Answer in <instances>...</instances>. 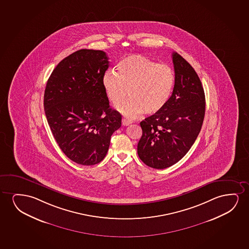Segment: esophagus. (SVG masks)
Wrapping results in <instances>:
<instances>
[{
  "label": "esophagus",
  "mask_w": 249,
  "mask_h": 249,
  "mask_svg": "<svg viewBox=\"0 0 249 249\" xmlns=\"http://www.w3.org/2000/svg\"><path fill=\"white\" fill-rule=\"evenodd\" d=\"M122 123H123V126H128V125H130V124L132 123V121L123 118V121H122Z\"/></svg>",
  "instance_id": "1"
}]
</instances>
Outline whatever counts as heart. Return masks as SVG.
<instances>
[{"label":"heart","mask_w":249,"mask_h":249,"mask_svg":"<svg viewBox=\"0 0 249 249\" xmlns=\"http://www.w3.org/2000/svg\"><path fill=\"white\" fill-rule=\"evenodd\" d=\"M116 71H106L103 86L109 101L118 106V110L126 117L140 113L153 115L166 106L175 83L171 67L160 65L143 55H131L116 65Z\"/></svg>","instance_id":"heart-1"}]
</instances>
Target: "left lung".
I'll return each instance as SVG.
<instances>
[{
    "label": "left lung",
    "mask_w": 249,
    "mask_h": 249,
    "mask_svg": "<svg viewBox=\"0 0 249 249\" xmlns=\"http://www.w3.org/2000/svg\"><path fill=\"white\" fill-rule=\"evenodd\" d=\"M174 91L166 106L140 123L143 131L138 155L143 163L164 169L181 160L201 131L205 116V93L194 69L173 53Z\"/></svg>",
    "instance_id": "obj_1"
}]
</instances>
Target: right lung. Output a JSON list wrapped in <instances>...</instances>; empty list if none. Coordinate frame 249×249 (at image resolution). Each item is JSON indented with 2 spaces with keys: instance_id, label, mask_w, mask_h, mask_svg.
<instances>
[{
  "instance_id": "1",
  "label": "right lung",
  "mask_w": 249,
  "mask_h": 249,
  "mask_svg": "<svg viewBox=\"0 0 249 249\" xmlns=\"http://www.w3.org/2000/svg\"><path fill=\"white\" fill-rule=\"evenodd\" d=\"M108 59L101 50L75 52L58 63L45 89V114L53 135L65 156L80 165L99 163L122 125L103 86Z\"/></svg>"
}]
</instances>
